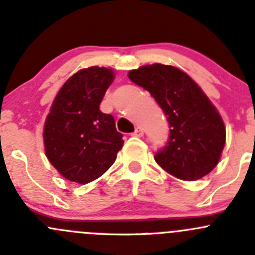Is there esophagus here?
<instances>
[{
	"label": "esophagus",
	"mask_w": 255,
	"mask_h": 255,
	"mask_svg": "<svg viewBox=\"0 0 255 255\" xmlns=\"http://www.w3.org/2000/svg\"><path fill=\"white\" fill-rule=\"evenodd\" d=\"M143 134H144V130H143V128H140V127L135 128L134 132L132 133V135H134V137H143Z\"/></svg>",
	"instance_id": "34e87169"
}]
</instances>
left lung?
Instances as JSON below:
<instances>
[{"label": "left lung", "instance_id": "left-lung-1", "mask_svg": "<svg viewBox=\"0 0 255 255\" xmlns=\"http://www.w3.org/2000/svg\"><path fill=\"white\" fill-rule=\"evenodd\" d=\"M128 78L155 99L170 125L168 144L154 156L158 165L184 181L211 173L225 148L226 127L201 87L181 69L164 64L143 65Z\"/></svg>", "mask_w": 255, "mask_h": 255}]
</instances>
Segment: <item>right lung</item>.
<instances>
[{"label":"right lung","instance_id":"right-lung-1","mask_svg":"<svg viewBox=\"0 0 255 255\" xmlns=\"http://www.w3.org/2000/svg\"><path fill=\"white\" fill-rule=\"evenodd\" d=\"M115 80L112 69L91 66L70 76L54 99L43 130L48 160L61 176L89 184L104 175L123 146L111 115L100 104Z\"/></svg>","mask_w":255,"mask_h":255}]
</instances>
